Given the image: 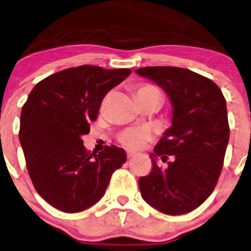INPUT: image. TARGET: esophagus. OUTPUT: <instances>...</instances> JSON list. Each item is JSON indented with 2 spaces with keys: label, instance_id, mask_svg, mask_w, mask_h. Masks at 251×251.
Returning <instances> with one entry per match:
<instances>
[{
  "label": "esophagus",
  "instance_id": "34e87169",
  "mask_svg": "<svg viewBox=\"0 0 251 251\" xmlns=\"http://www.w3.org/2000/svg\"><path fill=\"white\" fill-rule=\"evenodd\" d=\"M126 154H127V157H128V158H131V157H133V156H134V155H135L134 151H126Z\"/></svg>",
  "mask_w": 251,
  "mask_h": 251
}]
</instances>
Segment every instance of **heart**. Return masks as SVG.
I'll list each match as a JSON object with an SVG mask.
<instances>
[{
    "label": "heart",
    "mask_w": 251,
    "mask_h": 251,
    "mask_svg": "<svg viewBox=\"0 0 251 251\" xmlns=\"http://www.w3.org/2000/svg\"><path fill=\"white\" fill-rule=\"evenodd\" d=\"M157 90L154 85L151 84H140L139 85L138 90H136V95L147 93V91H154ZM151 136V132L148 127H144V126H139V127H132L127 128L125 131L120 133L118 139L123 145H125L128 148H140L144 146V144L147 140H149Z\"/></svg>",
    "instance_id": "b5f03b06"
}]
</instances>
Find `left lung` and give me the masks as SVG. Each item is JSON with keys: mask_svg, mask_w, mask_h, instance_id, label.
<instances>
[{"mask_svg": "<svg viewBox=\"0 0 251 251\" xmlns=\"http://www.w3.org/2000/svg\"><path fill=\"white\" fill-rule=\"evenodd\" d=\"M135 72L160 85L174 107L171 126L151 156L153 169L139 178L142 198L164 214L189 213L213 192L223 169L229 140L226 100L213 81L189 69L156 66ZM157 156L174 160L161 168Z\"/></svg>", "mask_w": 251, "mask_h": 251, "instance_id": "obj_1", "label": "left lung"}]
</instances>
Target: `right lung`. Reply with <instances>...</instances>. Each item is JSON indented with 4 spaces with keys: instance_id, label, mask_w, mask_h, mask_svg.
Here are the masks:
<instances>
[{
    "instance_id": "add662e5",
    "label": "right lung",
    "mask_w": 251,
    "mask_h": 251,
    "mask_svg": "<svg viewBox=\"0 0 251 251\" xmlns=\"http://www.w3.org/2000/svg\"><path fill=\"white\" fill-rule=\"evenodd\" d=\"M129 74L127 68L83 65L47 76L31 90L20 141L34 189L53 207L76 213L96 204L125 163L123 148L90 153L82 135L90 132L104 96Z\"/></svg>"
}]
</instances>
